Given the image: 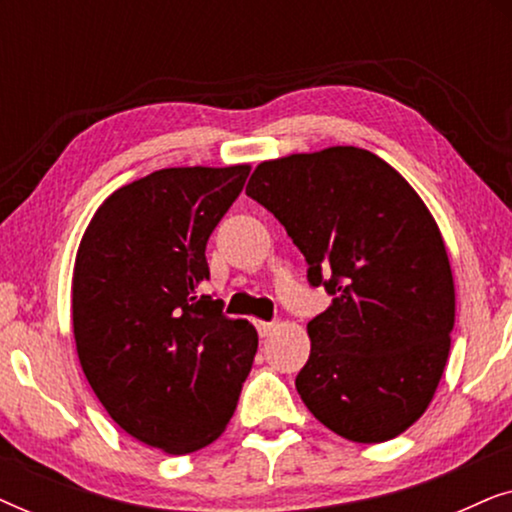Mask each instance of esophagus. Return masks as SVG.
Listing matches in <instances>:
<instances>
[{
  "label": "esophagus",
  "mask_w": 512,
  "mask_h": 512,
  "mask_svg": "<svg viewBox=\"0 0 512 512\" xmlns=\"http://www.w3.org/2000/svg\"><path fill=\"white\" fill-rule=\"evenodd\" d=\"M254 326H256V331H258V335H261V338H265V335H270L272 331H275V321H254Z\"/></svg>",
  "instance_id": "1"
}]
</instances>
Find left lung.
<instances>
[{"label": "left lung", "mask_w": 512, "mask_h": 512, "mask_svg": "<svg viewBox=\"0 0 512 512\" xmlns=\"http://www.w3.org/2000/svg\"><path fill=\"white\" fill-rule=\"evenodd\" d=\"M247 195L286 228L331 307L307 324L296 377L307 410L354 443L417 422L443 377L454 282L443 235L408 181L375 153L331 146L265 160Z\"/></svg>", "instance_id": "8db88e82"}]
</instances>
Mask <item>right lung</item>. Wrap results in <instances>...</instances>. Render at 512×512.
<instances>
[{
	"label": "right lung",
	"mask_w": 512,
	"mask_h": 512,
	"mask_svg": "<svg viewBox=\"0 0 512 512\" xmlns=\"http://www.w3.org/2000/svg\"><path fill=\"white\" fill-rule=\"evenodd\" d=\"M249 165L170 167L111 193L76 254L72 321L88 384L139 443L188 454L214 443L258 349L247 319L202 296L207 240Z\"/></svg>",
	"instance_id": "obj_1"
}]
</instances>
